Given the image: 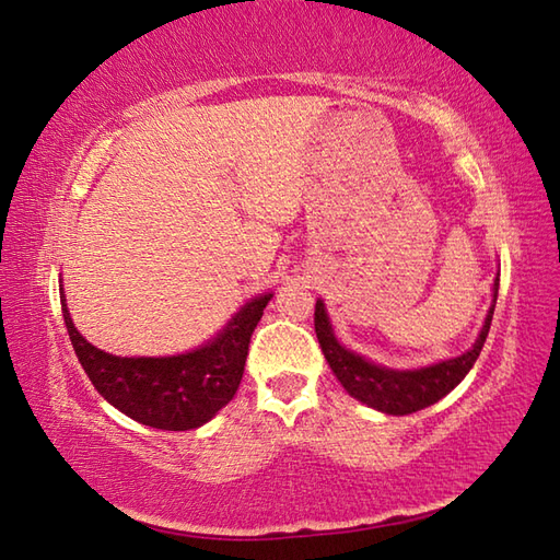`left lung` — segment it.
I'll list each match as a JSON object with an SVG mask.
<instances>
[{
	"mask_svg": "<svg viewBox=\"0 0 560 560\" xmlns=\"http://www.w3.org/2000/svg\"><path fill=\"white\" fill-rule=\"evenodd\" d=\"M495 296H499V278L493 282L491 312L487 320H483V328L479 332L475 347L465 354L448 359V362L433 364L427 369H417V371L383 369L366 362V359H362L350 350H345V347L335 340L328 314L326 308H323L320 300L316 302V314H314L316 338L320 342L323 354L328 359L332 374L338 376V381L345 385V390L352 397H357L359 402L374 407L385 415H412L417 409H424L433 402H439L441 397L448 395L455 385L469 374V369L475 366L491 328Z\"/></svg>",
	"mask_w": 560,
	"mask_h": 560,
	"instance_id": "1",
	"label": "left lung"
}]
</instances>
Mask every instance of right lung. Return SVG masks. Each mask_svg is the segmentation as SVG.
Masks as SVG:
<instances>
[{
	"mask_svg": "<svg viewBox=\"0 0 560 560\" xmlns=\"http://www.w3.org/2000/svg\"><path fill=\"white\" fill-rule=\"evenodd\" d=\"M272 294L248 302L213 342L179 357H112L73 328L61 292V316L95 390L139 424L189 431L213 419L240 388L248 340Z\"/></svg>",
	"mask_w": 560,
	"mask_h": 560,
	"instance_id": "right-lung-1",
	"label": "right lung"
}]
</instances>
